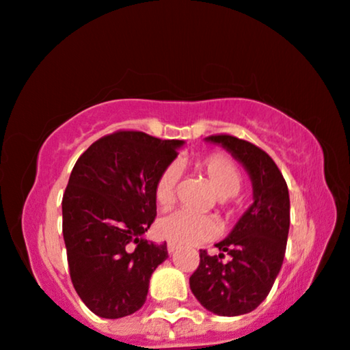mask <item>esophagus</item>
I'll return each instance as SVG.
<instances>
[{
	"label": "esophagus",
	"mask_w": 350,
	"mask_h": 350,
	"mask_svg": "<svg viewBox=\"0 0 350 350\" xmlns=\"http://www.w3.org/2000/svg\"><path fill=\"white\" fill-rule=\"evenodd\" d=\"M166 249H167V252H170V254H174V252L178 250V245H176L174 242H167Z\"/></svg>",
	"instance_id": "34e87169"
}]
</instances>
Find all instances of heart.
<instances>
[{
    "label": "heart",
    "instance_id": "1",
    "mask_svg": "<svg viewBox=\"0 0 350 350\" xmlns=\"http://www.w3.org/2000/svg\"><path fill=\"white\" fill-rule=\"evenodd\" d=\"M197 170L206 176L216 193L219 196L221 206L232 213L231 197L236 196L242 185V176L237 166L224 154H208L205 158L196 161ZM179 178V167L170 165L163 170L154 184V200L158 206L166 208L174 203L176 184ZM158 236L170 242L184 245H196L208 242L219 234V224L213 216L193 215L189 211H174L157 223Z\"/></svg>",
    "mask_w": 350,
    "mask_h": 350
}]
</instances>
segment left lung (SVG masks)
<instances>
[{
	"label": "left lung",
	"instance_id": "obj_1",
	"mask_svg": "<svg viewBox=\"0 0 350 350\" xmlns=\"http://www.w3.org/2000/svg\"><path fill=\"white\" fill-rule=\"evenodd\" d=\"M205 140L221 145L242 163L254 187V203L229 236L216 244L219 255L200 250L190 289L216 315H244L267 299L282 267L291 221L289 190L276 163L256 145L228 134ZM224 253L232 258L224 260Z\"/></svg>",
	"mask_w": 350,
	"mask_h": 350
}]
</instances>
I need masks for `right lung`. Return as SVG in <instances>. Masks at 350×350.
I'll use <instances>...</instances> for the list:
<instances>
[{"instance_id": "right-lung-1", "label": "right lung", "mask_w": 350, "mask_h": 350, "mask_svg": "<svg viewBox=\"0 0 350 350\" xmlns=\"http://www.w3.org/2000/svg\"><path fill=\"white\" fill-rule=\"evenodd\" d=\"M184 140L118 131L83 152L63 197L69 274L82 302L101 318L132 315L147 300L165 244L144 234L157 216L154 184Z\"/></svg>"}]
</instances>
